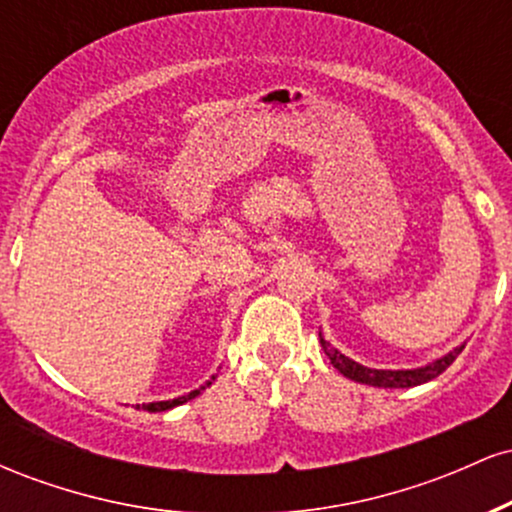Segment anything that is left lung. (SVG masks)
Wrapping results in <instances>:
<instances>
[{"mask_svg": "<svg viewBox=\"0 0 512 512\" xmlns=\"http://www.w3.org/2000/svg\"><path fill=\"white\" fill-rule=\"evenodd\" d=\"M320 344H322V351H325V356L330 358V363L334 368L339 370V373L344 375V378L354 380V383H363V385H373V387H416V385H424L428 380L438 378L440 373H443L445 368L450 366L452 361H455L457 356L462 354L464 344L457 346V349H452L450 354L440 356L438 361L428 363V366H421V368H411V370H378V368H368V366H361V363L351 361L349 356L339 354L334 346L327 342L325 337H322L320 332Z\"/></svg>", "mask_w": 512, "mask_h": 512, "instance_id": "left-lung-1", "label": "left lung"}]
</instances>
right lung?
<instances>
[{
  "mask_svg": "<svg viewBox=\"0 0 512 512\" xmlns=\"http://www.w3.org/2000/svg\"><path fill=\"white\" fill-rule=\"evenodd\" d=\"M214 380V378H211ZM211 380L207 385H202L199 387V390H192L190 395H182V397H178V399H166V402H149V404H137V409H146V411H168V409H173V407H180V404H185L187 399H195L199 392L202 390H207V387L211 385Z\"/></svg>",
  "mask_w": 512,
  "mask_h": 512,
  "instance_id": "obj_1",
  "label": "right lung"
}]
</instances>
